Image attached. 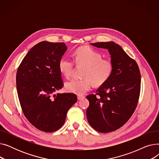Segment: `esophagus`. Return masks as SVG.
I'll use <instances>...</instances> for the list:
<instances>
[{"instance_id": "34e87169", "label": "esophagus", "mask_w": 159, "mask_h": 159, "mask_svg": "<svg viewBox=\"0 0 159 159\" xmlns=\"http://www.w3.org/2000/svg\"><path fill=\"white\" fill-rule=\"evenodd\" d=\"M84 97L82 96V95H78V96H77L78 100H80V99H82V98H84Z\"/></svg>"}]
</instances>
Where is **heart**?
<instances>
[{
    "label": "heart",
    "mask_w": 159,
    "mask_h": 159,
    "mask_svg": "<svg viewBox=\"0 0 159 159\" xmlns=\"http://www.w3.org/2000/svg\"><path fill=\"white\" fill-rule=\"evenodd\" d=\"M74 61L77 66H84L81 80L73 79L65 84L68 92L78 95L84 94L92 86L99 87L109 80L113 72L112 62L92 48L83 46L75 52ZM58 68L63 76L70 79L74 71V62L68 57H62L58 62Z\"/></svg>",
    "instance_id": "b5f03b06"
}]
</instances>
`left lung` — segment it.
<instances>
[{
    "label": "left lung",
    "mask_w": 159,
    "mask_h": 159,
    "mask_svg": "<svg viewBox=\"0 0 159 159\" xmlns=\"http://www.w3.org/2000/svg\"><path fill=\"white\" fill-rule=\"evenodd\" d=\"M91 44L108 50L113 69L97 93L86 97L89 102L87 119L97 131L109 133L122 127L134 113L140 96V73L135 61L114 42Z\"/></svg>",
    "instance_id": "left-lung-1"
}]
</instances>
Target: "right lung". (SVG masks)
<instances>
[{"label":"right lung","mask_w":159,"mask_h":159,"mask_svg":"<svg viewBox=\"0 0 159 159\" xmlns=\"http://www.w3.org/2000/svg\"><path fill=\"white\" fill-rule=\"evenodd\" d=\"M64 43L43 41L24 57L16 75V90L24 116L38 129L55 131L77 101L74 93H57L63 87L58 62L66 51Z\"/></svg>","instance_id":"right-lung-1"}]
</instances>
